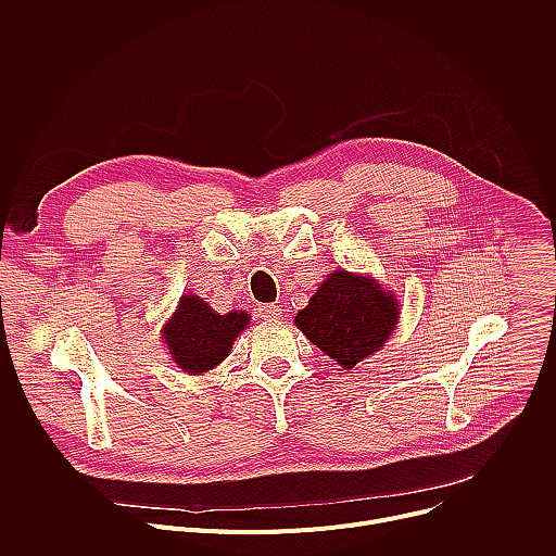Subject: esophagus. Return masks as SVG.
<instances>
[{"mask_svg":"<svg viewBox=\"0 0 556 556\" xmlns=\"http://www.w3.org/2000/svg\"><path fill=\"white\" fill-rule=\"evenodd\" d=\"M279 314H281V307L275 305V303L257 305V316H260V319H264V321H273V319H277Z\"/></svg>","mask_w":556,"mask_h":556,"instance_id":"34e87169","label":"esophagus"}]
</instances>
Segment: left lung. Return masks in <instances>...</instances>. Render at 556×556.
Here are the masks:
<instances>
[{
  "label": "left lung",
  "instance_id": "1",
  "mask_svg": "<svg viewBox=\"0 0 556 556\" xmlns=\"http://www.w3.org/2000/svg\"><path fill=\"white\" fill-rule=\"evenodd\" d=\"M399 321V301L369 277L332 273L294 316L299 330L343 367L382 348Z\"/></svg>",
  "mask_w": 556,
  "mask_h": 556
}]
</instances>
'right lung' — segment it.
<instances>
[{
	"label": "right lung",
	"mask_w": 556,
	"mask_h": 556,
	"mask_svg": "<svg viewBox=\"0 0 556 556\" xmlns=\"http://www.w3.org/2000/svg\"><path fill=\"white\" fill-rule=\"evenodd\" d=\"M249 326L247 312L217 314L200 296L185 294L167 324L165 343L172 358L189 374H202L222 363L235 337Z\"/></svg>",
	"instance_id": "1"
}]
</instances>
